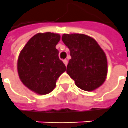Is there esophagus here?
<instances>
[{"label": "esophagus", "mask_w": 128, "mask_h": 128, "mask_svg": "<svg viewBox=\"0 0 128 128\" xmlns=\"http://www.w3.org/2000/svg\"><path fill=\"white\" fill-rule=\"evenodd\" d=\"M63 62H64V64L66 65V66H68V60H66V59L63 60Z\"/></svg>", "instance_id": "obj_1"}]
</instances>
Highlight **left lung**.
I'll list each match as a JSON object with an SVG mask.
<instances>
[{
    "label": "left lung",
    "instance_id": "obj_1",
    "mask_svg": "<svg viewBox=\"0 0 128 128\" xmlns=\"http://www.w3.org/2000/svg\"><path fill=\"white\" fill-rule=\"evenodd\" d=\"M62 40L71 56L67 73L75 84L88 92L99 87L106 78L107 59L97 42L80 34H63Z\"/></svg>",
    "mask_w": 128,
    "mask_h": 128
}]
</instances>
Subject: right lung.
I'll return each mask as SVG.
<instances>
[{
    "mask_svg": "<svg viewBox=\"0 0 128 128\" xmlns=\"http://www.w3.org/2000/svg\"><path fill=\"white\" fill-rule=\"evenodd\" d=\"M59 34L46 32L34 35L27 42L18 58V74L22 82L38 94H47L56 87V81L66 70L56 46Z\"/></svg>",
    "mask_w": 128,
    "mask_h": 128,
    "instance_id": "add662e5",
    "label": "right lung"
}]
</instances>
